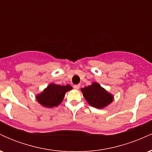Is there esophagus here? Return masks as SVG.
I'll return each instance as SVG.
<instances>
[{"instance_id":"1","label":"esophagus","mask_w":152,"mask_h":152,"mask_svg":"<svg viewBox=\"0 0 152 152\" xmlns=\"http://www.w3.org/2000/svg\"><path fill=\"white\" fill-rule=\"evenodd\" d=\"M74 88H75V89H76V90L79 89V88H80V84H77V85H74Z\"/></svg>"}]
</instances>
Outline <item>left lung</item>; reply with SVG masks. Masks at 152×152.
<instances>
[{"label":"left lung","instance_id":"8db88e82","mask_svg":"<svg viewBox=\"0 0 152 152\" xmlns=\"http://www.w3.org/2000/svg\"><path fill=\"white\" fill-rule=\"evenodd\" d=\"M81 91L88 104L96 109H104L114 101V95L97 82H93L90 86L81 88Z\"/></svg>","mask_w":152,"mask_h":152}]
</instances>
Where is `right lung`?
I'll use <instances>...</instances> for the list:
<instances>
[{
    "label": "right lung",
    "instance_id": "add662e5",
    "mask_svg": "<svg viewBox=\"0 0 152 152\" xmlns=\"http://www.w3.org/2000/svg\"><path fill=\"white\" fill-rule=\"evenodd\" d=\"M71 89H73L72 86L69 84L61 86L51 83L42 92L36 94V99L43 107L53 108L61 104L66 92Z\"/></svg>",
    "mask_w": 152,
    "mask_h": 152
}]
</instances>
